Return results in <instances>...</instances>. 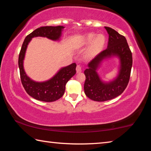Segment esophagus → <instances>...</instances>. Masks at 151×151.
Returning a JSON list of instances; mask_svg holds the SVG:
<instances>
[{
    "label": "esophagus",
    "mask_w": 151,
    "mask_h": 151,
    "mask_svg": "<svg viewBox=\"0 0 151 151\" xmlns=\"http://www.w3.org/2000/svg\"><path fill=\"white\" fill-rule=\"evenodd\" d=\"M76 73H80L82 72V70H83V68H82V66L81 65H77V66H76Z\"/></svg>",
    "instance_id": "1"
}]
</instances>
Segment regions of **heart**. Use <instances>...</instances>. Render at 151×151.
<instances>
[{
  "label": "heart",
  "mask_w": 151,
  "mask_h": 151,
  "mask_svg": "<svg viewBox=\"0 0 151 151\" xmlns=\"http://www.w3.org/2000/svg\"><path fill=\"white\" fill-rule=\"evenodd\" d=\"M89 45L87 50L86 51V57L88 58H93L103 51L106 44L105 36L103 34L96 35L94 33H88L81 38L79 46L83 47Z\"/></svg>",
  "instance_id": "obj_1"
}]
</instances>
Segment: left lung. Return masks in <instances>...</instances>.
<instances>
[{
    "instance_id": "left-lung-1",
    "label": "left lung",
    "mask_w": 151,
    "mask_h": 151,
    "mask_svg": "<svg viewBox=\"0 0 151 151\" xmlns=\"http://www.w3.org/2000/svg\"><path fill=\"white\" fill-rule=\"evenodd\" d=\"M104 28L109 34L108 47L88 63L84 72L85 93L91 100L98 102L111 100L123 93L129 83L132 65V52L125 37L111 28ZM114 56L119 60V73L113 80L104 81L96 70L104 60Z\"/></svg>"
}]
</instances>
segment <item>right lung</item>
I'll return each instance as SVG.
<instances>
[{"mask_svg":"<svg viewBox=\"0 0 151 151\" xmlns=\"http://www.w3.org/2000/svg\"><path fill=\"white\" fill-rule=\"evenodd\" d=\"M63 26H47L38 28L29 34L23 42L19 57L20 80L27 93L32 98L44 102H53L63 96L67 82L76 74V63L61 68L49 80L37 82L27 76L24 69V59L27 46L34 37H47L52 40H58L62 35Z\"/></svg>","mask_w":151,"mask_h":151,"instance_id":"obj_1","label":"right lung"}]
</instances>
